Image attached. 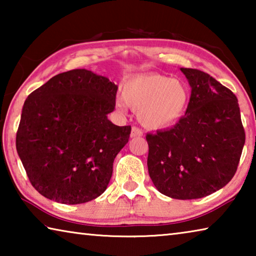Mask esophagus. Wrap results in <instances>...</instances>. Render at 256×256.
<instances>
[{"instance_id":"esophagus-1","label":"esophagus","mask_w":256,"mask_h":256,"mask_svg":"<svg viewBox=\"0 0 256 256\" xmlns=\"http://www.w3.org/2000/svg\"><path fill=\"white\" fill-rule=\"evenodd\" d=\"M131 138H136V136H144V132L141 131L140 128H136V126H132V130H131Z\"/></svg>"}]
</instances>
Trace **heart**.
<instances>
[{"label": "heart", "mask_w": 256, "mask_h": 256, "mask_svg": "<svg viewBox=\"0 0 256 256\" xmlns=\"http://www.w3.org/2000/svg\"><path fill=\"white\" fill-rule=\"evenodd\" d=\"M190 102V92L183 81L150 73L130 79L123 86V98L116 105L138 110V120L148 128L172 126L183 118Z\"/></svg>", "instance_id": "heart-1"}]
</instances>
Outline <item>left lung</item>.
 I'll list each match as a JSON object with an SVG mask.
<instances>
[{
    "instance_id": "obj_1",
    "label": "left lung",
    "mask_w": 256,
    "mask_h": 256,
    "mask_svg": "<svg viewBox=\"0 0 256 256\" xmlns=\"http://www.w3.org/2000/svg\"><path fill=\"white\" fill-rule=\"evenodd\" d=\"M190 86L185 115L174 126L146 134L148 170L164 196L192 200L210 196L235 175L245 144L232 90L196 68H180Z\"/></svg>"
}]
</instances>
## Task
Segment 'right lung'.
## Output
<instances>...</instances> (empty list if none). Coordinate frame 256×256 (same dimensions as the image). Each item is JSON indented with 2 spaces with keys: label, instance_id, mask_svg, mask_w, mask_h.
Instances as JSON below:
<instances>
[{
  "label": "right lung",
  "instance_id": "right-lung-1",
  "mask_svg": "<svg viewBox=\"0 0 256 256\" xmlns=\"http://www.w3.org/2000/svg\"><path fill=\"white\" fill-rule=\"evenodd\" d=\"M118 86L86 68L60 73L26 99L16 151L42 196L80 204L105 192L131 126L107 118Z\"/></svg>",
  "mask_w": 256,
  "mask_h": 256
}]
</instances>
